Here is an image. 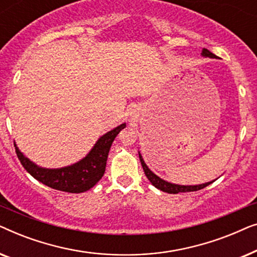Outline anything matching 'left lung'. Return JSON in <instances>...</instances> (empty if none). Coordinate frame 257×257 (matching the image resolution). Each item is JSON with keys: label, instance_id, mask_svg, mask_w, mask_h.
Instances as JSON below:
<instances>
[{"label": "left lung", "instance_id": "1", "mask_svg": "<svg viewBox=\"0 0 257 257\" xmlns=\"http://www.w3.org/2000/svg\"><path fill=\"white\" fill-rule=\"evenodd\" d=\"M201 56L202 57H208V58H217L215 55L212 54L209 50H207V49L203 48L202 49V52H201ZM139 153V159H140V163H142V166L144 168V172H145V175L149 179L151 184H152L154 187L160 189V191L163 192H166V193H170V194H178V193H184V192H194V191H199V189H202L207 187V186L212 184L214 181H208V182H205V184H200V185H178V184H172V182H168L166 180H164V179H161L160 177H158L157 174H154L152 171L150 170L149 166H147L145 161H144L143 157H142V153Z\"/></svg>", "mask_w": 257, "mask_h": 257}]
</instances>
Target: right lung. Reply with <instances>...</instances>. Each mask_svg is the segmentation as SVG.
<instances>
[{"label":"right lung","mask_w":257,"mask_h":257,"mask_svg":"<svg viewBox=\"0 0 257 257\" xmlns=\"http://www.w3.org/2000/svg\"><path fill=\"white\" fill-rule=\"evenodd\" d=\"M125 127L126 122H122L117 127L106 132L97 140L90 152L83 159L69 166L59 168L38 166L21 152L16 144L14 145L21 164L36 180L58 191L83 193L92 188L103 178L112 143L118 133Z\"/></svg>","instance_id":"1"}]
</instances>
